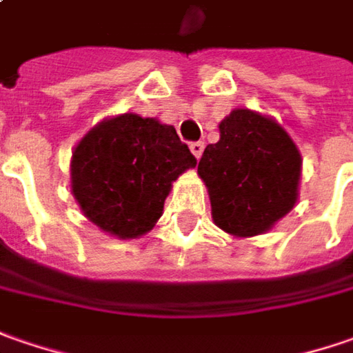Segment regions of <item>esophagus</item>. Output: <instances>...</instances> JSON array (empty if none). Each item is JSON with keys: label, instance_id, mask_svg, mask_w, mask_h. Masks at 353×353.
<instances>
[{"label": "esophagus", "instance_id": "esophagus-1", "mask_svg": "<svg viewBox=\"0 0 353 353\" xmlns=\"http://www.w3.org/2000/svg\"><path fill=\"white\" fill-rule=\"evenodd\" d=\"M189 148H191V154L199 160L201 154H203V148H205V144H203V142H191V144H189Z\"/></svg>", "mask_w": 353, "mask_h": 353}]
</instances>
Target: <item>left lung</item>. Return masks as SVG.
Segmentation results:
<instances>
[{
  "label": "left lung",
  "mask_w": 353,
  "mask_h": 353,
  "mask_svg": "<svg viewBox=\"0 0 353 353\" xmlns=\"http://www.w3.org/2000/svg\"><path fill=\"white\" fill-rule=\"evenodd\" d=\"M219 130L197 165L214 225L236 238L263 234L297 203L299 148L279 123L250 109H234Z\"/></svg>",
  "instance_id": "1"
}]
</instances>
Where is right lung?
Segmentation results:
<instances>
[{
    "mask_svg": "<svg viewBox=\"0 0 353 353\" xmlns=\"http://www.w3.org/2000/svg\"><path fill=\"white\" fill-rule=\"evenodd\" d=\"M195 164L172 125L123 113L95 125L74 148L72 193L93 225L139 238L162 216L172 183Z\"/></svg>",
    "mask_w": 353,
    "mask_h": 353,
    "instance_id": "1",
    "label": "right lung"
}]
</instances>
